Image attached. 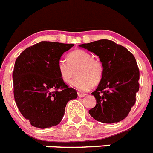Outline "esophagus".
Instances as JSON below:
<instances>
[{
  "label": "esophagus",
  "mask_w": 153,
  "mask_h": 153,
  "mask_svg": "<svg viewBox=\"0 0 153 153\" xmlns=\"http://www.w3.org/2000/svg\"><path fill=\"white\" fill-rule=\"evenodd\" d=\"M77 94H78V97H84L85 96H86V93H80V92H78Z\"/></svg>",
  "instance_id": "obj_1"
}]
</instances>
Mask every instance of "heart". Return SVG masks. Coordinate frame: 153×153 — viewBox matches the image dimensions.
Listing matches in <instances>:
<instances>
[{"instance_id":"heart-1","label":"heart","mask_w":153,"mask_h":153,"mask_svg":"<svg viewBox=\"0 0 153 153\" xmlns=\"http://www.w3.org/2000/svg\"><path fill=\"white\" fill-rule=\"evenodd\" d=\"M77 77L72 85L81 91H86L100 82L104 72L102 62L93 57L90 53L83 50H75L67 55V61L57 62V71L65 83H70L76 75Z\"/></svg>"}]
</instances>
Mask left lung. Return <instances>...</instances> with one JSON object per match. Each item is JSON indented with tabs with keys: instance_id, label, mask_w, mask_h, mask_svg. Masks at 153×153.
I'll use <instances>...</instances> for the list:
<instances>
[{
	"instance_id": "left-lung-1",
	"label": "left lung",
	"mask_w": 153,
	"mask_h": 153,
	"mask_svg": "<svg viewBox=\"0 0 153 153\" xmlns=\"http://www.w3.org/2000/svg\"><path fill=\"white\" fill-rule=\"evenodd\" d=\"M95 53L102 62L104 72L91 93L97 104L89 113L103 123H118L128 116L139 91L140 70L134 56L126 48L109 40L79 45Z\"/></svg>"
}]
</instances>
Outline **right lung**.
Listing matches in <instances>:
<instances>
[{"mask_svg": "<svg viewBox=\"0 0 153 153\" xmlns=\"http://www.w3.org/2000/svg\"><path fill=\"white\" fill-rule=\"evenodd\" d=\"M74 45L41 41L17 58L13 71L14 100L33 126L45 129L58 125L67 102L77 98L76 90L65 84L57 71V62Z\"/></svg>", "mask_w": 153, "mask_h": 153, "instance_id": "add662e5", "label": "right lung"}]
</instances>
